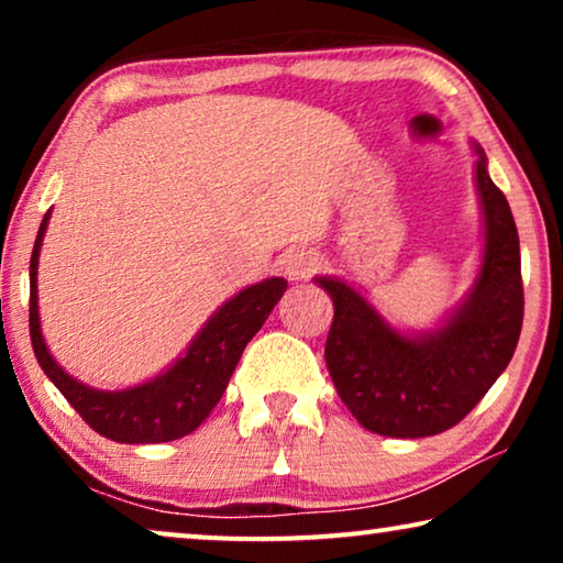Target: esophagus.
<instances>
[{
  "instance_id": "1",
  "label": "esophagus",
  "mask_w": 563,
  "mask_h": 563,
  "mask_svg": "<svg viewBox=\"0 0 563 563\" xmlns=\"http://www.w3.org/2000/svg\"><path fill=\"white\" fill-rule=\"evenodd\" d=\"M320 264H322L320 253L302 249V245H295V249H289L287 253H284L282 268H284V274H287V279L307 282L314 272H318Z\"/></svg>"
}]
</instances>
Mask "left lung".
<instances>
[{
	"instance_id": "1",
	"label": "left lung",
	"mask_w": 563,
	"mask_h": 563,
	"mask_svg": "<svg viewBox=\"0 0 563 563\" xmlns=\"http://www.w3.org/2000/svg\"><path fill=\"white\" fill-rule=\"evenodd\" d=\"M476 161L484 264L466 305L435 333L405 338L349 284L318 276L333 297L325 364L361 426L389 438L438 435L466 418L510 364L522 328L520 241L510 205Z\"/></svg>"
}]
</instances>
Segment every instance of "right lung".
Here are the masks:
<instances>
[{
	"label": "right lung",
	"mask_w": 563,
	"mask_h": 563,
	"mask_svg": "<svg viewBox=\"0 0 563 563\" xmlns=\"http://www.w3.org/2000/svg\"><path fill=\"white\" fill-rule=\"evenodd\" d=\"M48 214L37 230L30 256V341L37 364L60 389L68 405L81 415L91 430L118 443H166L189 435L220 402L241 353L279 302L287 282L266 279L243 289L212 314L210 322L191 341L187 356L156 379L122 391H99L76 382L45 349L37 320V253Z\"/></svg>",
	"instance_id": "right-lung-1"
}]
</instances>
